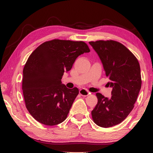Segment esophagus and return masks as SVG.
<instances>
[{"label": "esophagus", "instance_id": "obj_1", "mask_svg": "<svg viewBox=\"0 0 153 153\" xmlns=\"http://www.w3.org/2000/svg\"><path fill=\"white\" fill-rule=\"evenodd\" d=\"M79 94L83 96V97H86V96L89 94V92L86 89L82 88L81 90H79Z\"/></svg>", "mask_w": 153, "mask_h": 153}]
</instances>
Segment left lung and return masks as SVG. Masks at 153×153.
Wrapping results in <instances>:
<instances>
[{"instance_id":"8db88e82","label":"left lung","mask_w":153,"mask_h":153,"mask_svg":"<svg viewBox=\"0 0 153 153\" xmlns=\"http://www.w3.org/2000/svg\"><path fill=\"white\" fill-rule=\"evenodd\" d=\"M102 61L112 88L111 97L97 93L98 102L92 111L97 126L109 128L125 120L134 107L141 88L140 67L138 59L122 44L115 40L89 42Z\"/></svg>"}]
</instances>
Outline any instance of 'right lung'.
<instances>
[{"instance_id":"obj_1","label":"right lung","mask_w":153,"mask_h":153,"mask_svg":"<svg viewBox=\"0 0 153 153\" xmlns=\"http://www.w3.org/2000/svg\"><path fill=\"white\" fill-rule=\"evenodd\" d=\"M90 51L83 41L54 39L32 52L23 70L22 90L25 107L36 121L52 126L65 120L79 90L62 84V77L77 56Z\"/></svg>"}]
</instances>
